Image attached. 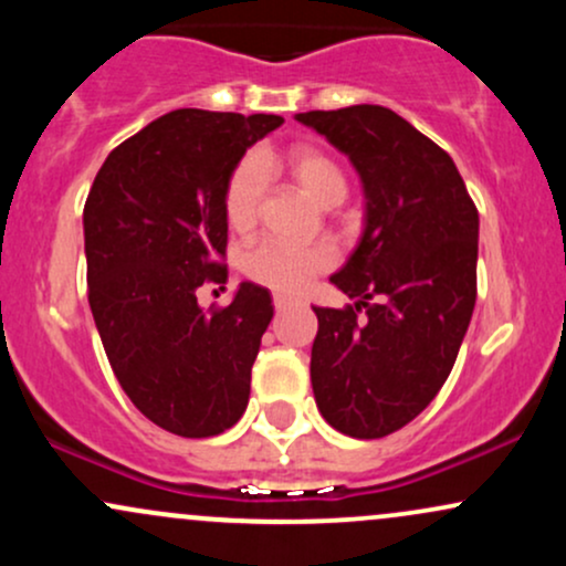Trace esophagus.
Returning a JSON list of instances; mask_svg holds the SVG:
<instances>
[{"label": "esophagus", "mask_w": 566, "mask_h": 566, "mask_svg": "<svg viewBox=\"0 0 566 566\" xmlns=\"http://www.w3.org/2000/svg\"><path fill=\"white\" fill-rule=\"evenodd\" d=\"M292 303H297L295 297H290V295H274V308H276V311H284V308H290Z\"/></svg>", "instance_id": "obj_1"}]
</instances>
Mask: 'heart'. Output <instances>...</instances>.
Returning a JSON list of instances; mask_svg holds the SVG:
<instances>
[{"label": "heart", "instance_id": "heart-1", "mask_svg": "<svg viewBox=\"0 0 566 566\" xmlns=\"http://www.w3.org/2000/svg\"><path fill=\"white\" fill-rule=\"evenodd\" d=\"M279 165L287 167L292 178L301 184L316 205L335 207L346 199V172L333 157L314 146H295L279 161L274 154L244 157L229 172L223 186V216L233 231H250L261 218V205L269 172ZM335 263V252L322 242H287L279 237H265L261 242L247 247L242 255V271L252 282L279 292H297L314 276L324 274Z\"/></svg>", "mask_w": 566, "mask_h": 566}]
</instances>
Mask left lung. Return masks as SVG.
<instances>
[{"label": "left lung", "instance_id": "1", "mask_svg": "<svg viewBox=\"0 0 566 566\" xmlns=\"http://www.w3.org/2000/svg\"><path fill=\"white\" fill-rule=\"evenodd\" d=\"M295 119L348 154L367 197L361 242L329 279L356 303L314 308L316 407L346 437L382 439L450 378L476 305L479 212L450 154L391 108Z\"/></svg>", "mask_w": 566, "mask_h": 566}]
</instances>
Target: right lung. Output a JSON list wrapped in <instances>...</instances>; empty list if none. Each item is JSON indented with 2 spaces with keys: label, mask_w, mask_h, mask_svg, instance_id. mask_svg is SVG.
I'll return each mask as SVG.
<instances>
[{
  "label": "right lung",
  "mask_w": 566,
  "mask_h": 566,
  "mask_svg": "<svg viewBox=\"0 0 566 566\" xmlns=\"http://www.w3.org/2000/svg\"><path fill=\"white\" fill-rule=\"evenodd\" d=\"M274 114L178 108L114 148L84 201L87 301L108 365L135 407L175 437H218L244 415L250 373L274 316L269 290L242 282L229 305L226 178L282 125Z\"/></svg>",
  "instance_id": "obj_1"
}]
</instances>
